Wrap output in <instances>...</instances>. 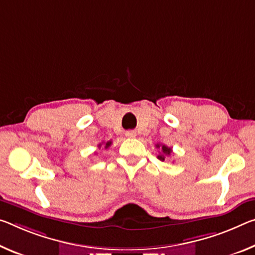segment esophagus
I'll return each instance as SVG.
<instances>
[{"label":"esophagus","mask_w":255,"mask_h":255,"mask_svg":"<svg viewBox=\"0 0 255 255\" xmlns=\"http://www.w3.org/2000/svg\"><path fill=\"white\" fill-rule=\"evenodd\" d=\"M126 136L129 137V138H132V137L136 136V132L132 131V130H129V131H126Z\"/></svg>","instance_id":"34e87169"}]
</instances>
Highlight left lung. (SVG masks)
<instances>
[{"label": "left lung", "mask_w": 255, "mask_h": 255, "mask_svg": "<svg viewBox=\"0 0 255 255\" xmlns=\"http://www.w3.org/2000/svg\"><path fill=\"white\" fill-rule=\"evenodd\" d=\"M156 147L157 148H161V154L157 155V159L161 160V161H164L165 156H169L172 153V149L171 147H168L167 145H160V144H156Z\"/></svg>", "instance_id": "obj_1"}]
</instances>
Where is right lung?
<instances>
[{"label":"right lung","instance_id":"1","mask_svg":"<svg viewBox=\"0 0 255 255\" xmlns=\"http://www.w3.org/2000/svg\"><path fill=\"white\" fill-rule=\"evenodd\" d=\"M111 144H112V142H111V140H109V142H107V143H106V146H104V147H106V148H108L109 146H111ZM99 147H101V144L99 145Z\"/></svg>","mask_w":255,"mask_h":255}]
</instances>
